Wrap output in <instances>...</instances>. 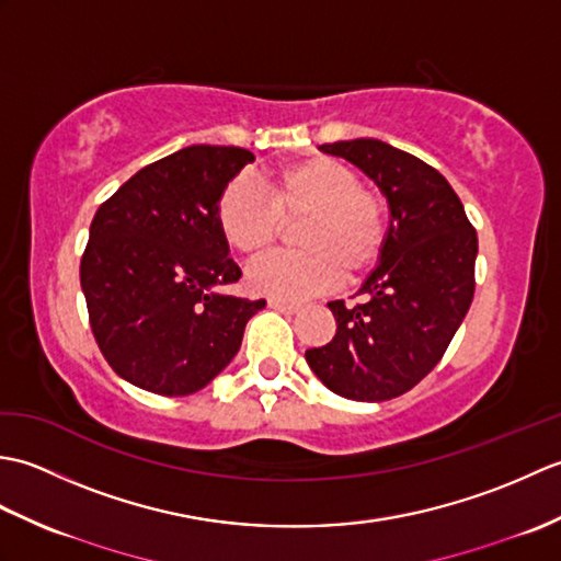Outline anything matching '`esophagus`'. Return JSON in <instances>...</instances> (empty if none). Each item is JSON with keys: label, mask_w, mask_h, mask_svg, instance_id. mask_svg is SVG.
<instances>
[{"label": "esophagus", "mask_w": 561, "mask_h": 561, "mask_svg": "<svg viewBox=\"0 0 561 561\" xmlns=\"http://www.w3.org/2000/svg\"><path fill=\"white\" fill-rule=\"evenodd\" d=\"M267 306L270 308H274V311H279V313H296L299 311V304H291V301H282V299H270L267 301Z\"/></svg>", "instance_id": "obj_1"}]
</instances>
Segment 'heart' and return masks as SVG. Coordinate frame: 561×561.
Here are the masks:
<instances>
[{
    "instance_id": "obj_1",
    "label": "heart",
    "mask_w": 561,
    "mask_h": 561,
    "mask_svg": "<svg viewBox=\"0 0 561 561\" xmlns=\"http://www.w3.org/2000/svg\"><path fill=\"white\" fill-rule=\"evenodd\" d=\"M301 217L294 241L255 260L245 272L248 289L282 301L337 287L344 272L359 274L383 253L388 209L376 190L364 187L352 165L311 157L265 175L262 183L236 178L221 190L217 226L238 253L257 255L279 233V219Z\"/></svg>"
}]
</instances>
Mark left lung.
I'll return each instance as SVG.
<instances>
[{"label": "left lung", "mask_w": 561, "mask_h": 561, "mask_svg": "<svg viewBox=\"0 0 561 561\" xmlns=\"http://www.w3.org/2000/svg\"><path fill=\"white\" fill-rule=\"evenodd\" d=\"M374 178L390 205L388 241L362 304L330 301L335 337L306 362L342 398L380 402L440 362L474 294V233L460 197L432 165L380 139L320 147Z\"/></svg>", "instance_id": "8db88e82"}]
</instances>
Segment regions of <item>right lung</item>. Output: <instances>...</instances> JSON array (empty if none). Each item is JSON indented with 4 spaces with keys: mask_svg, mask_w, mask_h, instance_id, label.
Masks as SVG:
<instances>
[{
    "mask_svg": "<svg viewBox=\"0 0 561 561\" xmlns=\"http://www.w3.org/2000/svg\"><path fill=\"white\" fill-rule=\"evenodd\" d=\"M255 157L193 145L117 187L81 255L89 323L113 371L157 396H190L224 371L265 299L221 294L241 279L217 226V202Z\"/></svg>",
    "mask_w": 561,
    "mask_h": 561,
    "instance_id": "obj_1",
    "label": "right lung"
}]
</instances>
